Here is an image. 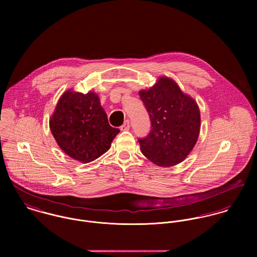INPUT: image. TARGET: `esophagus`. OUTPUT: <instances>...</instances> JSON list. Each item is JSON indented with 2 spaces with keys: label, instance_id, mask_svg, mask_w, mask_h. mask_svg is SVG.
I'll use <instances>...</instances> for the list:
<instances>
[{
  "label": "esophagus",
  "instance_id": "34e87169",
  "mask_svg": "<svg viewBox=\"0 0 257 257\" xmlns=\"http://www.w3.org/2000/svg\"><path fill=\"white\" fill-rule=\"evenodd\" d=\"M130 127H131L130 119H126V120L123 122V124H122V125H120L119 130H120V131H128V130H130Z\"/></svg>",
  "mask_w": 257,
  "mask_h": 257
}]
</instances>
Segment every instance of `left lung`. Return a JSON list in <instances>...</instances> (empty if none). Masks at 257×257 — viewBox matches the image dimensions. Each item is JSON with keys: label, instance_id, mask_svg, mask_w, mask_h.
Wrapping results in <instances>:
<instances>
[{"label": "left lung", "instance_id": "obj_1", "mask_svg": "<svg viewBox=\"0 0 257 257\" xmlns=\"http://www.w3.org/2000/svg\"><path fill=\"white\" fill-rule=\"evenodd\" d=\"M149 114L150 132L139 143L143 154L158 166H172L186 158L200 133V110L178 85L162 77L149 90L140 92Z\"/></svg>", "mask_w": 257, "mask_h": 257}]
</instances>
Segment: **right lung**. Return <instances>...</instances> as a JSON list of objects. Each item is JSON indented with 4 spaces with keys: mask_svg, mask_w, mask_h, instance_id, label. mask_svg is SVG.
Instances as JSON below:
<instances>
[{
    "mask_svg": "<svg viewBox=\"0 0 257 257\" xmlns=\"http://www.w3.org/2000/svg\"><path fill=\"white\" fill-rule=\"evenodd\" d=\"M50 131L60 148L74 159L87 163L104 154L118 128L109 124L99 97L67 91L57 103L49 121Z\"/></svg>",
    "mask_w": 257,
    "mask_h": 257,
    "instance_id": "right-lung-1",
    "label": "right lung"
}]
</instances>
